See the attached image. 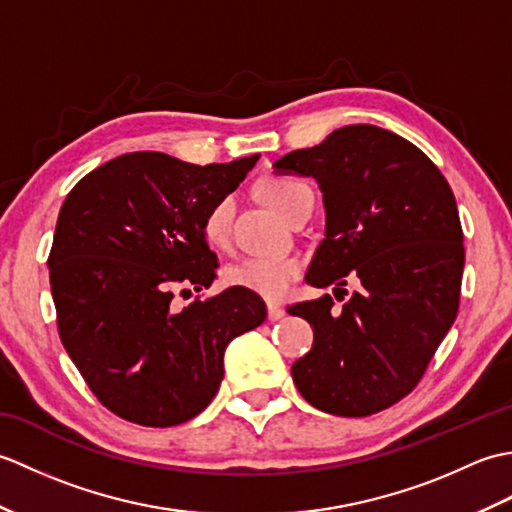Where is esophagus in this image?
Listing matches in <instances>:
<instances>
[{"instance_id": "obj_1", "label": "esophagus", "mask_w": 512, "mask_h": 512, "mask_svg": "<svg viewBox=\"0 0 512 512\" xmlns=\"http://www.w3.org/2000/svg\"><path fill=\"white\" fill-rule=\"evenodd\" d=\"M284 314L286 312L279 306V303H268V321H279Z\"/></svg>"}]
</instances>
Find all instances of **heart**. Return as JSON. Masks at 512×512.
<instances>
[{"instance_id":"heart-1","label":"heart","mask_w":512,"mask_h":512,"mask_svg":"<svg viewBox=\"0 0 512 512\" xmlns=\"http://www.w3.org/2000/svg\"><path fill=\"white\" fill-rule=\"evenodd\" d=\"M259 193H262V198L273 206L279 215H284L288 220L303 195H308L312 191L308 189V184L292 178H266L259 184ZM231 215V198L217 200L211 209L206 211L202 220V235L211 246L222 248L228 244V235H231ZM299 270L301 264L297 257L255 255L239 259V262L228 266L224 270V279L228 286L250 290L266 299H279L292 284V279L299 275Z\"/></svg>"}]
</instances>
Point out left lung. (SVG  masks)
Returning <instances> with one entry per match:
<instances>
[{"label":"left lung","instance_id":"left-lung-1","mask_svg":"<svg viewBox=\"0 0 512 512\" xmlns=\"http://www.w3.org/2000/svg\"><path fill=\"white\" fill-rule=\"evenodd\" d=\"M273 167L314 178L323 193L325 237L308 284H334L336 295L350 273L358 281L341 314L330 295L288 308L314 330L292 380L325 413L372 416L420 383L458 317L464 235L453 191L416 145L376 125L334 129Z\"/></svg>","mask_w":512,"mask_h":512}]
</instances>
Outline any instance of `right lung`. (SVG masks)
Here are the masks:
<instances>
[{
	"instance_id": "right-lung-1",
	"label": "right lung",
	"mask_w": 512,
	"mask_h": 512,
	"mask_svg": "<svg viewBox=\"0 0 512 512\" xmlns=\"http://www.w3.org/2000/svg\"><path fill=\"white\" fill-rule=\"evenodd\" d=\"M257 160L200 167L134 151L65 198L48 257L59 336L118 418L143 427L195 418L220 389L226 345L266 321L259 295L235 286L171 308L178 286L213 284L217 255L202 220Z\"/></svg>"
}]
</instances>
